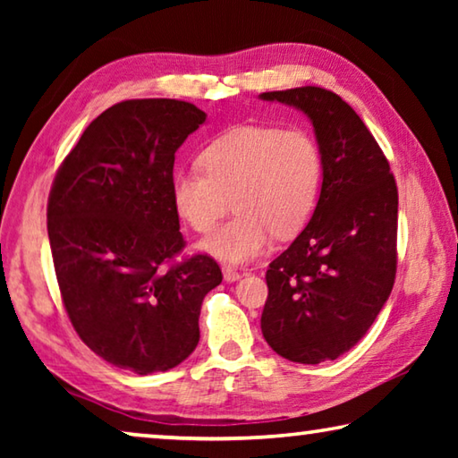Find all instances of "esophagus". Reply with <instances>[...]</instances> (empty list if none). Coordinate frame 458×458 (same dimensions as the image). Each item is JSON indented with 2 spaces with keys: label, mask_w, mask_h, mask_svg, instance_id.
<instances>
[{
  "label": "esophagus",
  "mask_w": 458,
  "mask_h": 458,
  "mask_svg": "<svg viewBox=\"0 0 458 458\" xmlns=\"http://www.w3.org/2000/svg\"><path fill=\"white\" fill-rule=\"evenodd\" d=\"M222 275H224V281H226V283H234V281H238L240 276H242L234 267H222Z\"/></svg>",
  "instance_id": "34e87169"
}]
</instances>
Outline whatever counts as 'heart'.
I'll list each match as a JSON object with an SVG mask.
<instances>
[{
  "mask_svg": "<svg viewBox=\"0 0 458 458\" xmlns=\"http://www.w3.org/2000/svg\"><path fill=\"white\" fill-rule=\"evenodd\" d=\"M198 164L174 175V206L193 230L206 234L230 210L232 199L238 214L199 244L232 265L257 259L273 234H297L319 199L323 155L305 129H230L201 149Z\"/></svg>",
  "mask_w": 458,
  "mask_h": 458,
  "instance_id": "heart-1",
  "label": "heart"
}]
</instances>
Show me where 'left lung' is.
<instances>
[{"label": "left lung", "mask_w": 458, "mask_h": 458, "mask_svg": "<svg viewBox=\"0 0 458 458\" xmlns=\"http://www.w3.org/2000/svg\"><path fill=\"white\" fill-rule=\"evenodd\" d=\"M260 98L303 111L323 155L311 220L268 265L262 335L284 360H337L366 335L392 293L396 180L374 135L335 92L301 87Z\"/></svg>", "instance_id": "left-lung-1"}]
</instances>
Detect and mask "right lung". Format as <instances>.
Listing matches in <instances>:
<instances>
[{
	"label": "right lung",
	"mask_w": 458,
	"mask_h": 458,
	"mask_svg": "<svg viewBox=\"0 0 458 458\" xmlns=\"http://www.w3.org/2000/svg\"><path fill=\"white\" fill-rule=\"evenodd\" d=\"M204 121L185 100H123L84 129L50 190L68 319L98 358L139 376L196 350L201 301L222 283L208 254L172 262L185 246L172 199L175 151Z\"/></svg>",
	"instance_id": "obj_1"
}]
</instances>
